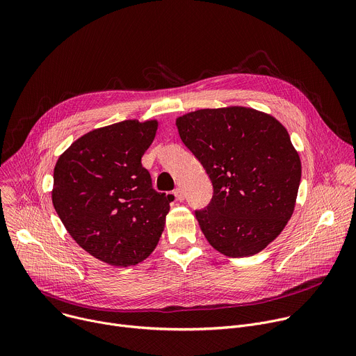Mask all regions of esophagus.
I'll use <instances>...</instances> for the list:
<instances>
[{
	"mask_svg": "<svg viewBox=\"0 0 356 356\" xmlns=\"http://www.w3.org/2000/svg\"><path fill=\"white\" fill-rule=\"evenodd\" d=\"M173 194H175L176 200H179V201H183V200H184V193H183V188H181V187H177V188L173 191Z\"/></svg>",
	"mask_w": 356,
	"mask_h": 356,
	"instance_id": "1",
	"label": "esophagus"
}]
</instances>
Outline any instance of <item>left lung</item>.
Instances as JSON below:
<instances>
[{"label":"left lung","mask_w":356,"mask_h":356,"mask_svg":"<svg viewBox=\"0 0 356 356\" xmlns=\"http://www.w3.org/2000/svg\"><path fill=\"white\" fill-rule=\"evenodd\" d=\"M176 127L214 187L209 207L195 211L210 245L229 258L264 250L291 218L301 179L287 129L239 106L191 111Z\"/></svg>","instance_id":"left-lung-1"}]
</instances>
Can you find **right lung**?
<instances>
[{"mask_svg":"<svg viewBox=\"0 0 356 356\" xmlns=\"http://www.w3.org/2000/svg\"><path fill=\"white\" fill-rule=\"evenodd\" d=\"M158 121L127 120L92 129L59 156L52 202L91 257L127 268L146 259L163 232L173 195L152 188L140 159Z\"/></svg>","mask_w":356,"mask_h":356,"instance_id":"add662e5","label":"right lung"}]
</instances>
